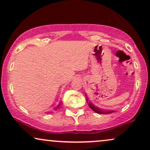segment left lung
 <instances>
[{
    "mask_svg": "<svg viewBox=\"0 0 150 150\" xmlns=\"http://www.w3.org/2000/svg\"><path fill=\"white\" fill-rule=\"evenodd\" d=\"M87 97V96H86ZM86 100H87V103L88 105H89V107L91 108L92 110H93L94 112H96L97 113H99V114H109V113H111L113 112H114L115 111H113V110H105V109H100L99 107H97L96 106H94V105L92 104V103L89 101L88 100V98H86Z\"/></svg>",
    "mask_w": 150,
    "mask_h": 150,
    "instance_id": "obj_1",
    "label": "left lung"
}]
</instances>
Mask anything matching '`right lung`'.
Wrapping results in <instances>:
<instances>
[{
    "label": "right lung",
    "mask_w": 150,
    "mask_h": 150,
    "mask_svg": "<svg viewBox=\"0 0 150 150\" xmlns=\"http://www.w3.org/2000/svg\"><path fill=\"white\" fill-rule=\"evenodd\" d=\"M60 104H59V105H58V107H56V109H58V107H60Z\"/></svg>",
    "instance_id": "add662e5"
}]
</instances>
